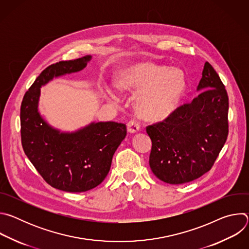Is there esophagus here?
<instances>
[{"instance_id": "esophagus-1", "label": "esophagus", "mask_w": 249, "mask_h": 249, "mask_svg": "<svg viewBox=\"0 0 249 249\" xmlns=\"http://www.w3.org/2000/svg\"><path fill=\"white\" fill-rule=\"evenodd\" d=\"M140 122L138 120H136L135 118H132L129 120L128 124H127V130L129 133H136L140 130Z\"/></svg>"}]
</instances>
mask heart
<instances>
[{"instance_id": "heart-1", "label": "heart", "mask_w": 249, "mask_h": 249, "mask_svg": "<svg viewBox=\"0 0 249 249\" xmlns=\"http://www.w3.org/2000/svg\"><path fill=\"white\" fill-rule=\"evenodd\" d=\"M115 86L123 91L142 90L137 111L146 120L160 121L176 109L186 88L184 73L177 68L140 65L117 75Z\"/></svg>"}]
</instances>
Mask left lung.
Segmentation results:
<instances>
[{"label": "left lung", "mask_w": 249, "mask_h": 249, "mask_svg": "<svg viewBox=\"0 0 249 249\" xmlns=\"http://www.w3.org/2000/svg\"><path fill=\"white\" fill-rule=\"evenodd\" d=\"M201 92L160 122L147 126L152 140L150 167L169 184L193 181L214 165L229 135V96L213 66L206 62Z\"/></svg>", "instance_id": "obj_1"}]
</instances>
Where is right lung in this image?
Wrapping results in <instances>:
<instances>
[{
	"label": "right lung",
	"mask_w": 249,
	"mask_h": 249,
	"mask_svg": "<svg viewBox=\"0 0 249 249\" xmlns=\"http://www.w3.org/2000/svg\"><path fill=\"white\" fill-rule=\"evenodd\" d=\"M89 60L88 55L48 66L25 92L20 106L26 157L49 185L66 192H85L99 185L127 134L126 125L117 122H97L75 133H60L39 115L40 87L54 77L81 71Z\"/></svg>",
	"instance_id": "1"
}]
</instances>
